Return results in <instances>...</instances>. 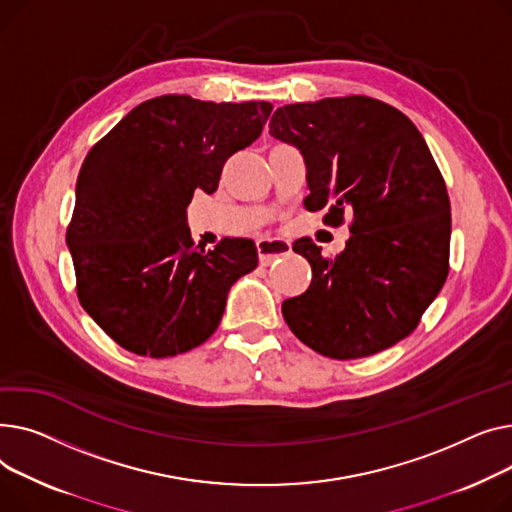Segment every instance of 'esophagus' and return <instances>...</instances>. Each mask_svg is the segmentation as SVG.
<instances>
[{
    "instance_id": "esophagus-1",
    "label": "esophagus",
    "mask_w": 512,
    "mask_h": 512,
    "mask_svg": "<svg viewBox=\"0 0 512 512\" xmlns=\"http://www.w3.org/2000/svg\"><path fill=\"white\" fill-rule=\"evenodd\" d=\"M258 258L262 264H270L279 256H287L291 252V244L281 237H262L256 242Z\"/></svg>"
}]
</instances>
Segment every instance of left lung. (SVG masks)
<instances>
[{
  "mask_svg": "<svg viewBox=\"0 0 512 512\" xmlns=\"http://www.w3.org/2000/svg\"><path fill=\"white\" fill-rule=\"evenodd\" d=\"M270 136L299 148L308 210L324 223L353 215L345 250L293 252L312 266L306 293L285 299L293 335L320 355L357 359L409 337L448 275L450 202L430 148L399 109L351 95L279 107Z\"/></svg>",
  "mask_w": 512,
  "mask_h": 512,
  "instance_id": "8db88e82",
  "label": "left lung"
}]
</instances>
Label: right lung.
<instances>
[{"label":"right lung","mask_w":512,"mask_h":512,"mask_svg":"<svg viewBox=\"0 0 512 512\" xmlns=\"http://www.w3.org/2000/svg\"><path fill=\"white\" fill-rule=\"evenodd\" d=\"M273 105L163 95L134 107L80 167L66 242L82 308L136 355L171 357L215 333L231 285L258 266L252 239L194 246L186 208L217 192L223 165Z\"/></svg>","instance_id":"1"}]
</instances>
